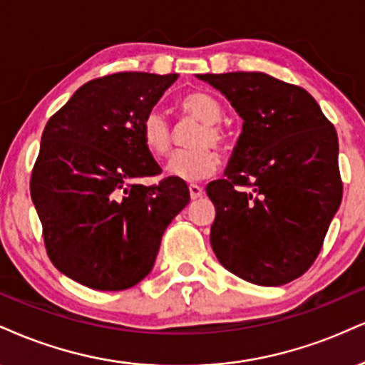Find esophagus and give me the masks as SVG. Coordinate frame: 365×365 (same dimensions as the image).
<instances>
[{"label":"esophagus","instance_id":"1","mask_svg":"<svg viewBox=\"0 0 365 365\" xmlns=\"http://www.w3.org/2000/svg\"><path fill=\"white\" fill-rule=\"evenodd\" d=\"M188 192H190L192 199L195 200V199H199V197H202V194H204V188L195 185V183H190V185H188Z\"/></svg>","mask_w":365,"mask_h":365}]
</instances>
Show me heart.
<instances>
[{
	"instance_id": "heart-1",
	"label": "heart",
	"mask_w": 365,
	"mask_h": 365,
	"mask_svg": "<svg viewBox=\"0 0 365 365\" xmlns=\"http://www.w3.org/2000/svg\"><path fill=\"white\" fill-rule=\"evenodd\" d=\"M178 110L182 115L197 118L204 125L195 138V146L199 148L175 153L166 163V175L185 182H197L212 177L221 166V156L210 144L225 146L227 143L226 133L217 124L222 118L221 105L212 95L195 90L180 98ZM140 139L149 155L155 158L168 155L171 148V127L163 113L153 110L144 117L140 124Z\"/></svg>"
}]
</instances>
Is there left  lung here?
<instances>
[{"instance_id":"8db88e82","label":"left lung","mask_w":365,"mask_h":365,"mask_svg":"<svg viewBox=\"0 0 365 365\" xmlns=\"http://www.w3.org/2000/svg\"><path fill=\"white\" fill-rule=\"evenodd\" d=\"M243 118L216 205L210 245L240 279L277 287L313 265L341 202L335 127L308 91L265 73L197 74Z\"/></svg>"}]
</instances>
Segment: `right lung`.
Segmentation results:
<instances>
[{"label":"right lung","mask_w":365,"mask_h":365,"mask_svg":"<svg viewBox=\"0 0 365 365\" xmlns=\"http://www.w3.org/2000/svg\"><path fill=\"white\" fill-rule=\"evenodd\" d=\"M178 74L117 73L88 81L49 118L30 194L51 262L96 291H124L155 265L163 232L190 200L161 171L140 124Z\"/></svg>","instance_id":"right-lung-1"}]
</instances>
